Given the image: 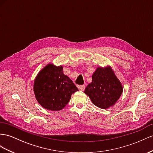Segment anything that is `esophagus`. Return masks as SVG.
<instances>
[{
    "label": "esophagus",
    "instance_id": "34e87169",
    "mask_svg": "<svg viewBox=\"0 0 153 153\" xmlns=\"http://www.w3.org/2000/svg\"><path fill=\"white\" fill-rule=\"evenodd\" d=\"M77 88H79V91H84L85 88V85H77Z\"/></svg>",
    "mask_w": 153,
    "mask_h": 153
}]
</instances>
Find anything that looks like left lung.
Returning a JSON list of instances; mask_svg holds the SVG:
<instances>
[{"instance_id": "obj_1", "label": "left lung", "mask_w": 153, "mask_h": 153, "mask_svg": "<svg viewBox=\"0 0 153 153\" xmlns=\"http://www.w3.org/2000/svg\"><path fill=\"white\" fill-rule=\"evenodd\" d=\"M92 79L85 91L92 102L103 109L113 106L122 94L123 87L111 68L98 67Z\"/></svg>"}]
</instances>
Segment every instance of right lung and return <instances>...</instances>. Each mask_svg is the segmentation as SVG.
I'll use <instances>...</instances> for the list:
<instances>
[{
    "label": "right lung",
    "instance_id": "right-lung-1",
    "mask_svg": "<svg viewBox=\"0 0 153 153\" xmlns=\"http://www.w3.org/2000/svg\"><path fill=\"white\" fill-rule=\"evenodd\" d=\"M62 66L48 64L39 72L33 91L38 103L50 111H60L68 104L72 94L79 90L62 72Z\"/></svg>",
    "mask_w": 153,
    "mask_h": 153
}]
</instances>
